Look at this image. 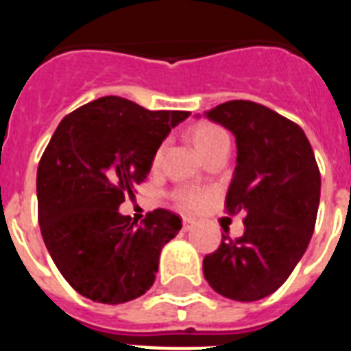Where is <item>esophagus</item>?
Masks as SVG:
<instances>
[{"instance_id": "1", "label": "esophagus", "mask_w": 351, "mask_h": 351, "mask_svg": "<svg viewBox=\"0 0 351 351\" xmlns=\"http://www.w3.org/2000/svg\"><path fill=\"white\" fill-rule=\"evenodd\" d=\"M182 222H184V230H189L195 224V219H191V217H182Z\"/></svg>"}]
</instances>
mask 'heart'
I'll list each match as a JSON object with an SVG mask.
<instances>
[{
  "label": "heart",
  "mask_w": 351,
  "mask_h": 351,
  "mask_svg": "<svg viewBox=\"0 0 351 351\" xmlns=\"http://www.w3.org/2000/svg\"><path fill=\"white\" fill-rule=\"evenodd\" d=\"M193 142H195L198 153H200V156L204 158L206 154H209L211 151L220 147L222 143L230 142V138H228V134H226L220 127L211 125V123H200V125H197L195 129H193ZM162 153H164V145H160V147L156 149V153H154V158H153L154 167L160 164ZM178 200H180L186 208L193 209V208H198V206L202 204L204 197L197 191H180L178 193Z\"/></svg>",
  "instance_id": "obj_1"
}]
</instances>
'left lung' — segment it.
Here are the masks:
<instances>
[{
	"label": "left lung",
	"instance_id": "left-lung-1",
	"mask_svg": "<svg viewBox=\"0 0 351 351\" xmlns=\"http://www.w3.org/2000/svg\"><path fill=\"white\" fill-rule=\"evenodd\" d=\"M204 118L234 136L237 165L226 209L245 215L244 234L239 240L222 234L219 250L206 255L204 277L226 299L253 302L277 291L304 255L321 173L304 131L261 104L226 101Z\"/></svg>",
	"mask_w": 351,
	"mask_h": 351
}]
</instances>
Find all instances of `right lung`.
Masks as SVG:
<instances>
[{"instance_id":"1","label":"right lung","mask_w":351,"mask_h":351,"mask_svg":"<svg viewBox=\"0 0 351 351\" xmlns=\"http://www.w3.org/2000/svg\"><path fill=\"white\" fill-rule=\"evenodd\" d=\"M187 117L106 96L56 127L38 165V219L52 261L80 295L123 304L153 286L160 251L182 230L180 217L154 209L136 224L118 208Z\"/></svg>"}]
</instances>
